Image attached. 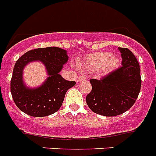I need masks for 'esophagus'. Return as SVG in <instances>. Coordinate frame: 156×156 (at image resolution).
Masks as SVG:
<instances>
[{
  "label": "esophagus",
  "instance_id": "1",
  "mask_svg": "<svg viewBox=\"0 0 156 156\" xmlns=\"http://www.w3.org/2000/svg\"><path fill=\"white\" fill-rule=\"evenodd\" d=\"M86 80V78H85L84 76H79L78 78V82H82V81H85Z\"/></svg>",
  "mask_w": 156,
  "mask_h": 156
}]
</instances>
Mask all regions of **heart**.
I'll return each instance as SVG.
<instances>
[{
	"mask_svg": "<svg viewBox=\"0 0 156 156\" xmlns=\"http://www.w3.org/2000/svg\"><path fill=\"white\" fill-rule=\"evenodd\" d=\"M121 64V59L116 54H111L110 52H94L87 54L82 60L77 62L78 69L87 73L102 70L105 74L114 72Z\"/></svg>",
	"mask_w": 156,
	"mask_h": 156,
	"instance_id": "b5f03b06",
	"label": "heart"
}]
</instances>
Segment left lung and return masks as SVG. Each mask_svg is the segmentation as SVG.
Masks as SVG:
<instances>
[{
	"mask_svg": "<svg viewBox=\"0 0 156 156\" xmlns=\"http://www.w3.org/2000/svg\"><path fill=\"white\" fill-rule=\"evenodd\" d=\"M122 66L100 80L90 79L92 90L86 98L91 111L111 117L126 112L132 107L141 88L140 67L131 50L119 47Z\"/></svg>",
	"mask_w": 156,
	"mask_h": 156,
	"instance_id": "8db88e82",
	"label": "left lung"
}]
</instances>
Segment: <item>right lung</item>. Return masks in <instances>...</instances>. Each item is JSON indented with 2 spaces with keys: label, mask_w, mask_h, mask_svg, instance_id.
Returning a JSON list of instances; mask_svg holds the SVG:
<instances>
[{
  "label": "right lung",
  "mask_w": 156,
  "mask_h": 156,
  "mask_svg": "<svg viewBox=\"0 0 156 156\" xmlns=\"http://www.w3.org/2000/svg\"><path fill=\"white\" fill-rule=\"evenodd\" d=\"M68 58L67 50L55 46L32 49L19 58L13 68L10 87L16 107L34 117H45L58 111L66 91L76 84L59 74ZM35 61L44 65L48 78L40 86L30 87L23 80V70L26 65Z\"/></svg>",
  "instance_id": "add662e5"
}]
</instances>
